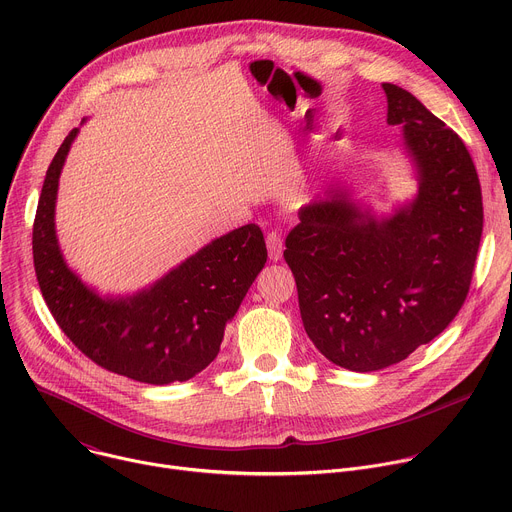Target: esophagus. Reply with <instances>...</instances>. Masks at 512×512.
Listing matches in <instances>:
<instances>
[{
  "label": "esophagus",
  "instance_id": "1",
  "mask_svg": "<svg viewBox=\"0 0 512 512\" xmlns=\"http://www.w3.org/2000/svg\"><path fill=\"white\" fill-rule=\"evenodd\" d=\"M267 251H269V259L271 261H279L283 255V239L279 233L271 231L267 233Z\"/></svg>",
  "mask_w": 512,
  "mask_h": 512
}]
</instances>
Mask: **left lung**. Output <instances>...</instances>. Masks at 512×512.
<instances>
[{"label": "left lung", "instance_id": "obj_1", "mask_svg": "<svg viewBox=\"0 0 512 512\" xmlns=\"http://www.w3.org/2000/svg\"><path fill=\"white\" fill-rule=\"evenodd\" d=\"M387 123L403 125L419 192L391 218L346 190L300 208L283 257L304 328L334 364L371 373L405 360L460 312L482 237V190L460 135L409 91L385 83Z\"/></svg>", "mask_w": 512, "mask_h": 512}]
</instances>
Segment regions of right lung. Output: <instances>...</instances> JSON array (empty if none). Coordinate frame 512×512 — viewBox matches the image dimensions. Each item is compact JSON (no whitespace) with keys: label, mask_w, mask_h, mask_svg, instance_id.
Here are the masks:
<instances>
[{"label":"right lung","mask_w":512,"mask_h":512,"mask_svg":"<svg viewBox=\"0 0 512 512\" xmlns=\"http://www.w3.org/2000/svg\"><path fill=\"white\" fill-rule=\"evenodd\" d=\"M72 129L52 158L32 231L34 269L60 330L101 369L148 385L188 381L216 358L227 322L267 261L251 223L202 247L131 298H99L72 273L58 249L54 204Z\"/></svg>","instance_id":"right-lung-1"}]
</instances>
